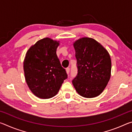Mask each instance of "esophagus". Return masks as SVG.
<instances>
[{"label":"esophagus","instance_id":"esophagus-1","mask_svg":"<svg viewBox=\"0 0 132 132\" xmlns=\"http://www.w3.org/2000/svg\"><path fill=\"white\" fill-rule=\"evenodd\" d=\"M66 73H68V74H69V73H70V68H66Z\"/></svg>","mask_w":132,"mask_h":132}]
</instances>
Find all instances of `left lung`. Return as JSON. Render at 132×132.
Returning <instances> with one entry per match:
<instances>
[{"instance_id":"obj_1","label":"left lung","mask_w":132,"mask_h":132,"mask_svg":"<svg viewBox=\"0 0 132 132\" xmlns=\"http://www.w3.org/2000/svg\"><path fill=\"white\" fill-rule=\"evenodd\" d=\"M73 45L78 69L76 76L72 80L73 86L82 97H97L110 79V56L101 44L90 38L78 39Z\"/></svg>"}]
</instances>
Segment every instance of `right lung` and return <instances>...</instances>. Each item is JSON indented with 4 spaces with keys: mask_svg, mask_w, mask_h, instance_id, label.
Listing matches in <instances>:
<instances>
[{
    "mask_svg": "<svg viewBox=\"0 0 132 132\" xmlns=\"http://www.w3.org/2000/svg\"><path fill=\"white\" fill-rule=\"evenodd\" d=\"M59 45L58 41L45 38L37 41L26 53L24 71L27 84L39 98L54 97L68 78L56 52Z\"/></svg>",
    "mask_w": 132,
    "mask_h": 132,
    "instance_id": "obj_1",
    "label": "right lung"
}]
</instances>
